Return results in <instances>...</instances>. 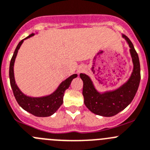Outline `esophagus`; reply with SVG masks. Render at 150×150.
I'll return each mask as SVG.
<instances>
[{
	"label": "esophagus",
	"instance_id": "34e87169",
	"mask_svg": "<svg viewBox=\"0 0 150 150\" xmlns=\"http://www.w3.org/2000/svg\"><path fill=\"white\" fill-rule=\"evenodd\" d=\"M83 68L82 67H79V68H78V72H83Z\"/></svg>",
	"mask_w": 150,
	"mask_h": 150
}]
</instances>
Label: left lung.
Listing matches in <instances>:
<instances>
[{
    "label": "left lung",
    "mask_w": 150,
    "mask_h": 150,
    "mask_svg": "<svg viewBox=\"0 0 150 150\" xmlns=\"http://www.w3.org/2000/svg\"><path fill=\"white\" fill-rule=\"evenodd\" d=\"M130 47V53L134 64L132 75L125 84L117 90L99 93L95 89L90 78L85 74H80L83 81V96L86 107L93 114L103 117H112L124 110L133 100L141 81V67L137 53L131 40L125 35Z\"/></svg>",
    "instance_id": "obj_1"
}]
</instances>
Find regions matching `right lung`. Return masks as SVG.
Here are the masks:
<instances>
[{
  "label": "right lung",
  "instance_id": "right-lung-1",
  "mask_svg": "<svg viewBox=\"0 0 150 150\" xmlns=\"http://www.w3.org/2000/svg\"><path fill=\"white\" fill-rule=\"evenodd\" d=\"M33 35H34L33 33H31L25 39L29 38L30 36H33ZM25 39L21 40L18 44L16 50H15L11 61H10L9 72L10 85H11V87L13 89V94H14L16 101L24 110L29 112V113L36 116V117H49V116L54 114L55 112L57 110V109L60 107V105L63 104V96H64V93H65L66 90L69 88L72 79L76 78L78 75L74 74V75H71L69 78L66 79L64 81L60 83L58 88L57 89L54 93H53L49 96H47L33 98V97L27 96L25 94H23L18 87V86L16 85V81H15L13 67H14L16 55L18 53V50L19 49L20 46H21L23 41Z\"/></svg>",
  "mask_w": 150,
  "mask_h": 150
}]
</instances>
